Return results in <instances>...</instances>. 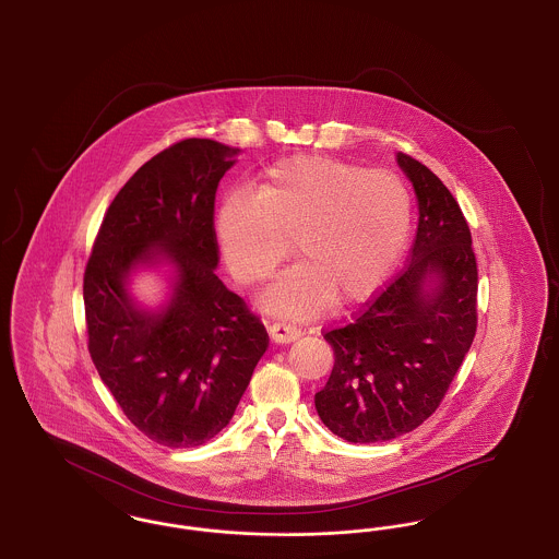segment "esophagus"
I'll list each match as a JSON object with an SVG mask.
<instances>
[{
	"instance_id": "esophagus-1",
	"label": "esophagus",
	"mask_w": 559,
	"mask_h": 559,
	"mask_svg": "<svg viewBox=\"0 0 559 559\" xmlns=\"http://www.w3.org/2000/svg\"><path fill=\"white\" fill-rule=\"evenodd\" d=\"M267 331H270V340L276 342V344H289L301 335V331L297 326H293L292 322H287V320L270 322Z\"/></svg>"
}]
</instances>
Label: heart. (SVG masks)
<instances>
[{
	"label": "heart",
	"instance_id": "b5f03b06",
	"mask_svg": "<svg viewBox=\"0 0 559 559\" xmlns=\"http://www.w3.org/2000/svg\"><path fill=\"white\" fill-rule=\"evenodd\" d=\"M413 222L406 182L388 169L326 155L276 160L251 190L230 192L215 217L233 276L260 285L295 247L301 260L266 293L270 310L312 314L331 299L369 297L392 272Z\"/></svg>",
	"mask_w": 559,
	"mask_h": 559
}]
</instances>
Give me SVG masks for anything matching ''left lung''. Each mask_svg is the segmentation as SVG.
I'll return each mask as SVG.
<instances>
[{"label": "left lung", "mask_w": 559, "mask_h": 559, "mask_svg": "<svg viewBox=\"0 0 559 559\" xmlns=\"http://www.w3.org/2000/svg\"><path fill=\"white\" fill-rule=\"evenodd\" d=\"M419 199L411 262L322 335L335 362L314 404L347 442H385L436 413L478 329V264L459 203L424 163L399 153ZM439 283L423 289L427 275Z\"/></svg>", "instance_id": "left-lung-1"}]
</instances>
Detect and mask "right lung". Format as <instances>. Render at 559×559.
<instances>
[{
    "mask_svg": "<svg viewBox=\"0 0 559 559\" xmlns=\"http://www.w3.org/2000/svg\"><path fill=\"white\" fill-rule=\"evenodd\" d=\"M239 148L187 138L146 160L103 217L83 274L87 349L123 415L153 442L190 449L235 415L267 349L264 322L213 274L215 190ZM167 254L179 266L160 316L132 308L124 276Z\"/></svg>",
    "mask_w": 559,
    "mask_h": 559,
    "instance_id": "right-lung-1",
    "label": "right lung"
}]
</instances>
